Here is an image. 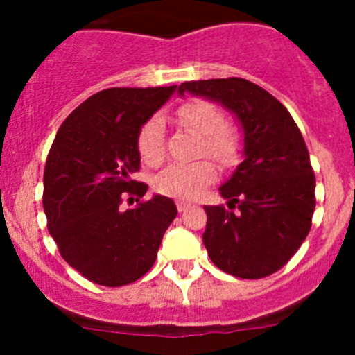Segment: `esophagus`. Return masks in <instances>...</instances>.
Returning <instances> with one entry per match:
<instances>
[{"mask_svg":"<svg viewBox=\"0 0 355 355\" xmlns=\"http://www.w3.org/2000/svg\"><path fill=\"white\" fill-rule=\"evenodd\" d=\"M175 206H178V211L181 213V211H184V209L190 208L192 205H190V202H187V200H178V205Z\"/></svg>","mask_w":355,"mask_h":355,"instance_id":"obj_1","label":"esophagus"}]
</instances>
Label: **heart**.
Segmentation results:
<instances>
[{"label":"heart","instance_id":"b5f03b06","mask_svg":"<svg viewBox=\"0 0 355 355\" xmlns=\"http://www.w3.org/2000/svg\"><path fill=\"white\" fill-rule=\"evenodd\" d=\"M181 126L200 135L197 153L208 155L222 165H231L240 150V140L233 130L225 126V117L213 103L188 101L175 112ZM137 149L147 165H159L165 158V126L159 115H153L142 124L137 137ZM216 168L208 159L193 163H172L155 180L159 193L175 199H193L215 181Z\"/></svg>","mask_w":355,"mask_h":355}]
</instances>
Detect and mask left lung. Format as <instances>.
Returning a JSON list of instances; mask_svg holds the SVG:
<instances>
[{
  "label": "left lung",
  "mask_w": 355,
  "mask_h": 355,
  "mask_svg": "<svg viewBox=\"0 0 355 355\" xmlns=\"http://www.w3.org/2000/svg\"><path fill=\"white\" fill-rule=\"evenodd\" d=\"M178 92L220 103L243 130V162L220 187L227 208L205 206L209 258L240 279L274 274L311 229L315 172L302 133L284 105L243 78L187 81Z\"/></svg>",
  "instance_id": "8db88e82"
}]
</instances>
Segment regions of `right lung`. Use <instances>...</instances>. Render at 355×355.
Segmentation results:
<instances>
[{
	"instance_id": "add662e5",
	"label": "right lung",
	"mask_w": 355,
	"mask_h": 355,
	"mask_svg": "<svg viewBox=\"0 0 355 355\" xmlns=\"http://www.w3.org/2000/svg\"><path fill=\"white\" fill-rule=\"evenodd\" d=\"M174 87L106 89L64 121L44 168L42 206L62 258L101 286H124L150 270L178 215L174 200L155 196L131 209L124 196L144 197L131 180L140 168L137 137L168 101Z\"/></svg>"
}]
</instances>
